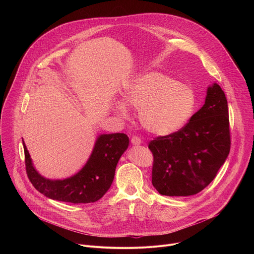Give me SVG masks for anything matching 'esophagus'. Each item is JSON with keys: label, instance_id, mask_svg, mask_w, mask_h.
<instances>
[{"label": "esophagus", "instance_id": "1", "mask_svg": "<svg viewBox=\"0 0 254 254\" xmlns=\"http://www.w3.org/2000/svg\"><path fill=\"white\" fill-rule=\"evenodd\" d=\"M130 142H131L132 144H134V146H138V144L141 143V139H140V137H138V136H136V135H133V136L131 137V139H130Z\"/></svg>", "mask_w": 254, "mask_h": 254}]
</instances>
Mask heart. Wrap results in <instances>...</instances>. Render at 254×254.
Wrapping results in <instances>:
<instances>
[{"mask_svg": "<svg viewBox=\"0 0 254 254\" xmlns=\"http://www.w3.org/2000/svg\"><path fill=\"white\" fill-rule=\"evenodd\" d=\"M124 98L127 105L138 108L143 128L157 135H167L180 129L195 106V95L189 86L159 72H148L135 77ZM116 111L125 118L128 115L123 103L116 105Z\"/></svg>", "mask_w": 254, "mask_h": 254, "instance_id": "heart-1", "label": "heart"}]
</instances>
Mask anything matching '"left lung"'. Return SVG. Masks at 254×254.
Segmentation results:
<instances>
[{"mask_svg": "<svg viewBox=\"0 0 254 254\" xmlns=\"http://www.w3.org/2000/svg\"><path fill=\"white\" fill-rule=\"evenodd\" d=\"M228 104L222 88L208 87L205 104L182 128L149 143L152 183L165 196H190L206 188L230 152Z\"/></svg>", "mask_w": 254, "mask_h": 254, "instance_id": "obj_1", "label": "left lung"}]
</instances>
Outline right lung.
Returning a JSON list of instances; mask_svg holds the SVG:
<instances>
[{
    "instance_id": "add662e5",
    "label": "right lung",
    "mask_w": 254,
    "mask_h": 254,
    "mask_svg": "<svg viewBox=\"0 0 254 254\" xmlns=\"http://www.w3.org/2000/svg\"><path fill=\"white\" fill-rule=\"evenodd\" d=\"M126 133L101 134L85 166L74 176L64 180H49L35 170L23 141L27 176L35 189L44 196L68 203H93L110 189L120 158L128 147Z\"/></svg>"
}]
</instances>
